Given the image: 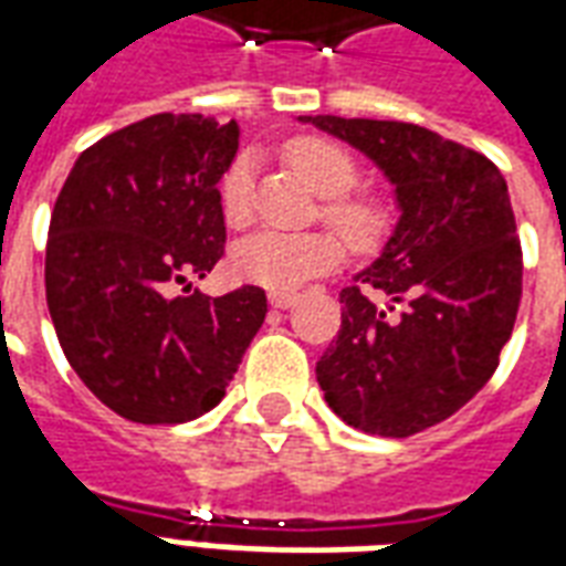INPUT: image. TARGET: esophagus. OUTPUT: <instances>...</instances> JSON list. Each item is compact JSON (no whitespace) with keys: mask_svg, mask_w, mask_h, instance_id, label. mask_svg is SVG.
I'll return each instance as SVG.
<instances>
[{"mask_svg":"<svg viewBox=\"0 0 566 566\" xmlns=\"http://www.w3.org/2000/svg\"><path fill=\"white\" fill-rule=\"evenodd\" d=\"M296 303V294H270V306L272 308H291Z\"/></svg>","mask_w":566,"mask_h":566,"instance_id":"1","label":"esophagus"}]
</instances>
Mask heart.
Segmentation results:
<instances>
[{"mask_svg":"<svg viewBox=\"0 0 566 566\" xmlns=\"http://www.w3.org/2000/svg\"><path fill=\"white\" fill-rule=\"evenodd\" d=\"M287 160L306 175L324 202V214L357 248L376 245L381 235V211L367 199L352 197L357 185L355 157L327 139H296L287 145ZM223 221L230 227H245L254 218V154H239L221 175L218 187ZM343 258L339 239L331 233H284V230H260L242 239L233 248V270L260 287L279 294L300 291L315 275L331 272Z\"/></svg>","mask_w":566,"mask_h":566,"instance_id":"b5f03b06","label":"heart"}]
</instances>
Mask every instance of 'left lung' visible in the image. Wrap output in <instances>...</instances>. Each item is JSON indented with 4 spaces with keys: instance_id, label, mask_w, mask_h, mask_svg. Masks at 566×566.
I'll return each instance as SVG.
<instances>
[{
    "instance_id": "left-lung-1",
    "label": "left lung",
    "mask_w": 566,
    "mask_h": 566,
    "mask_svg": "<svg viewBox=\"0 0 566 566\" xmlns=\"http://www.w3.org/2000/svg\"><path fill=\"white\" fill-rule=\"evenodd\" d=\"M300 120L367 154L400 209L379 258L339 294L343 327L315 376L345 424L412 437L470 403L510 343L522 300L510 190L479 150L416 124Z\"/></svg>"
}]
</instances>
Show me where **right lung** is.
I'll list each match as a JSON object with an SVG mask.
<instances>
[{
    "instance_id": "1",
    "label": "right lung",
    "mask_w": 566,
    "mask_h": 566,
    "mask_svg": "<svg viewBox=\"0 0 566 566\" xmlns=\"http://www.w3.org/2000/svg\"><path fill=\"white\" fill-rule=\"evenodd\" d=\"M235 150V120L145 117L84 150L54 202L44 291L56 339L127 421L181 424L214 409L266 318L254 284L214 300L187 284L223 254L218 181Z\"/></svg>"
}]
</instances>
